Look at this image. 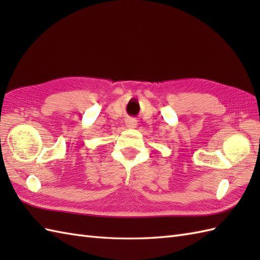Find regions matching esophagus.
Here are the masks:
<instances>
[{
    "instance_id": "obj_1",
    "label": "esophagus",
    "mask_w": 260,
    "mask_h": 260,
    "mask_svg": "<svg viewBox=\"0 0 260 260\" xmlns=\"http://www.w3.org/2000/svg\"><path fill=\"white\" fill-rule=\"evenodd\" d=\"M125 125H126V127H128V128H135V127L137 126V120L133 117H128L125 120Z\"/></svg>"
}]
</instances>
